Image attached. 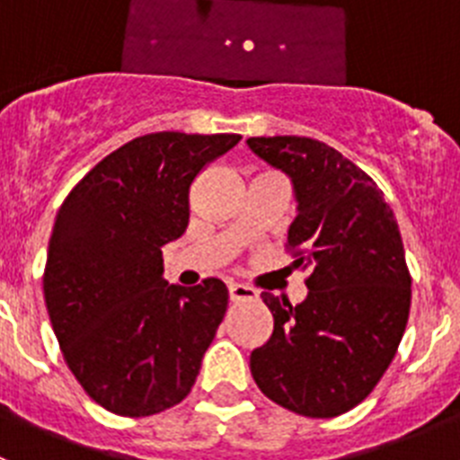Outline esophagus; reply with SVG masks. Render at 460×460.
Segmentation results:
<instances>
[{"label":"esophagus","mask_w":460,"mask_h":460,"mask_svg":"<svg viewBox=\"0 0 460 460\" xmlns=\"http://www.w3.org/2000/svg\"><path fill=\"white\" fill-rule=\"evenodd\" d=\"M230 292V302H246V299H258V292L249 286H242V283H230L227 286Z\"/></svg>","instance_id":"obj_1"}]
</instances>
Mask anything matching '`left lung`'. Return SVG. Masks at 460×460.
<instances>
[{"mask_svg": "<svg viewBox=\"0 0 460 460\" xmlns=\"http://www.w3.org/2000/svg\"><path fill=\"white\" fill-rule=\"evenodd\" d=\"M246 142L292 180L288 249L296 267L311 270L296 306L262 292L274 332L251 352V373L274 403L315 420L339 417L373 392L408 324L412 279L398 223L376 181L324 142Z\"/></svg>", "mask_w": 460, "mask_h": 460, "instance_id": "1", "label": "left lung"}]
</instances>
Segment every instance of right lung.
Returning a JSON list of instances; mask_svg holds the SVG:
<instances>
[{"label":"right lung","mask_w":460,"mask_h":460,"mask_svg":"<svg viewBox=\"0 0 460 460\" xmlns=\"http://www.w3.org/2000/svg\"><path fill=\"white\" fill-rule=\"evenodd\" d=\"M237 133L140 136L66 195L48 246L43 292L62 355L110 412L149 417L189 396L227 308L218 279L170 286L164 249L189 226L190 184Z\"/></svg>","instance_id":"right-lung-1"}]
</instances>
